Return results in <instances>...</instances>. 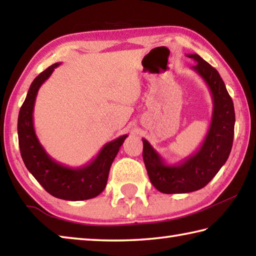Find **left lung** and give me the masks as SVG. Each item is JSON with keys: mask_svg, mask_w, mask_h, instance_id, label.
Wrapping results in <instances>:
<instances>
[{"mask_svg": "<svg viewBox=\"0 0 256 256\" xmlns=\"http://www.w3.org/2000/svg\"><path fill=\"white\" fill-rule=\"evenodd\" d=\"M196 64L190 68L209 86L214 108L204 140L192 156L175 164H168L152 146L144 141V162L150 182L159 192L190 193L209 183L227 162L232 151L235 128V110L222 76L198 54H188Z\"/></svg>", "mask_w": 256, "mask_h": 256, "instance_id": "1", "label": "left lung"}]
</instances>
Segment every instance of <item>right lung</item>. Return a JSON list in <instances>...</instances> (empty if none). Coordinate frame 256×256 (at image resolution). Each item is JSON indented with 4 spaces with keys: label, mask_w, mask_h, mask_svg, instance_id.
<instances>
[{
    "label": "right lung",
    "mask_w": 256,
    "mask_h": 256,
    "mask_svg": "<svg viewBox=\"0 0 256 256\" xmlns=\"http://www.w3.org/2000/svg\"><path fill=\"white\" fill-rule=\"evenodd\" d=\"M60 64L47 68L30 84L18 118L20 152L27 170L50 196L68 201L89 200L99 196L106 188L112 164L128 134L108 142L96 158L82 167H68L46 152L34 132V107L40 86Z\"/></svg>",
    "instance_id": "obj_1"
}]
</instances>
